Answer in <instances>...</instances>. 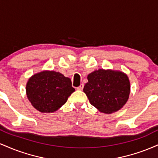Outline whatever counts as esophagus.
Listing matches in <instances>:
<instances>
[{
	"label": "esophagus",
	"instance_id": "esophagus-1",
	"mask_svg": "<svg viewBox=\"0 0 158 158\" xmlns=\"http://www.w3.org/2000/svg\"><path fill=\"white\" fill-rule=\"evenodd\" d=\"M83 88H84V84H81V85H79V86L77 88V90H81L83 89Z\"/></svg>",
	"mask_w": 158,
	"mask_h": 158
}]
</instances>
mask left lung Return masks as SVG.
<instances>
[{
    "label": "left lung",
    "instance_id": "1",
    "mask_svg": "<svg viewBox=\"0 0 158 158\" xmlns=\"http://www.w3.org/2000/svg\"><path fill=\"white\" fill-rule=\"evenodd\" d=\"M84 92L99 111L111 114L123 108L130 94V82L125 73L99 69L88 76Z\"/></svg>",
    "mask_w": 158,
    "mask_h": 158
}]
</instances>
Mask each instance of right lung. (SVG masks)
<instances>
[{
    "mask_svg": "<svg viewBox=\"0 0 158 158\" xmlns=\"http://www.w3.org/2000/svg\"><path fill=\"white\" fill-rule=\"evenodd\" d=\"M27 96L32 106L42 113H51L61 108L75 91L71 80L55 71H42L33 75L27 84Z\"/></svg>",
    "mask_w": 158,
    "mask_h": 158,
    "instance_id": "right-lung-1",
    "label": "right lung"
}]
</instances>
